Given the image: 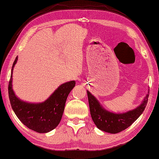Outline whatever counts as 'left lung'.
<instances>
[{"label":"left lung","instance_id":"1","mask_svg":"<svg viewBox=\"0 0 159 159\" xmlns=\"http://www.w3.org/2000/svg\"><path fill=\"white\" fill-rule=\"evenodd\" d=\"M92 119L99 130L116 134L130 126L140 116L148 102L149 92L138 107L123 113H113L104 109L95 96L87 90Z\"/></svg>","mask_w":159,"mask_h":159}]
</instances>
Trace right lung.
Returning <instances> with one entry per match:
<instances>
[{
    "instance_id": "1",
    "label": "right lung",
    "mask_w": 159,
    "mask_h": 159,
    "mask_svg": "<svg viewBox=\"0 0 159 159\" xmlns=\"http://www.w3.org/2000/svg\"><path fill=\"white\" fill-rule=\"evenodd\" d=\"M18 58H15L12 67L8 85L10 104L20 121L31 130L39 133H46L59 125L62 117L66 100L76 85L75 80L63 83L54 91L46 100L39 103L25 102L15 95L12 88L13 69Z\"/></svg>"
}]
</instances>
